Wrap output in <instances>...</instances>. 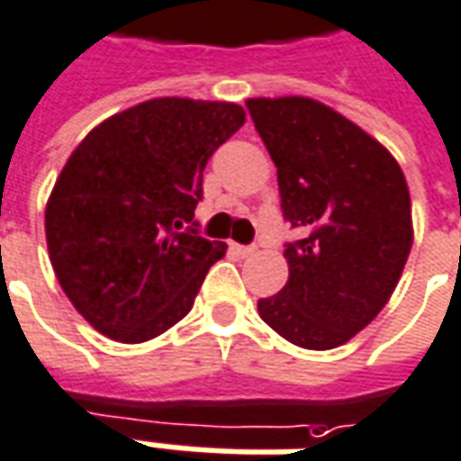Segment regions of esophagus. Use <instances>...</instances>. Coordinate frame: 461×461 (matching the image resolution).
<instances>
[{
  "instance_id": "obj_1",
  "label": "esophagus",
  "mask_w": 461,
  "mask_h": 461,
  "mask_svg": "<svg viewBox=\"0 0 461 461\" xmlns=\"http://www.w3.org/2000/svg\"><path fill=\"white\" fill-rule=\"evenodd\" d=\"M230 250H233L238 258H250L255 253L253 245H238V243H230Z\"/></svg>"
}]
</instances>
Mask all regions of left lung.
Segmentation results:
<instances>
[{"label": "left lung", "mask_w": 461, "mask_h": 461, "mask_svg": "<svg viewBox=\"0 0 461 461\" xmlns=\"http://www.w3.org/2000/svg\"><path fill=\"white\" fill-rule=\"evenodd\" d=\"M277 167L282 211L304 238L287 245V285L258 302L290 344L327 351L378 317L412 248L401 164L375 137L314 97H250Z\"/></svg>", "instance_id": "8db88e82"}]
</instances>
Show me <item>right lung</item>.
Returning <instances> with one entry per match:
<instances>
[{
	"label": "right lung",
	"mask_w": 461,
	"mask_h": 461,
	"mask_svg": "<svg viewBox=\"0 0 461 461\" xmlns=\"http://www.w3.org/2000/svg\"><path fill=\"white\" fill-rule=\"evenodd\" d=\"M245 124L226 100L154 97L93 127L46 201L53 272L80 317L142 344L186 317L226 243L186 230L211 154Z\"/></svg>",
	"instance_id": "1"
}]
</instances>
